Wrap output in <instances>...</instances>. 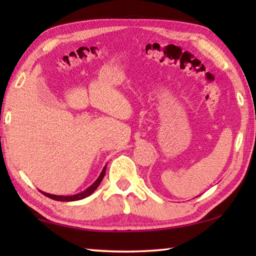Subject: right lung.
Segmentation results:
<instances>
[{"label":"right lung","instance_id":"add662e5","mask_svg":"<svg viewBox=\"0 0 256 256\" xmlns=\"http://www.w3.org/2000/svg\"><path fill=\"white\" fill-rule=\"evenodd\" d=\"M105 172H106V166L104 167L102 172H100V175H99L98 178L96 180V182L92 185H90L88 188H86V190H84V192L81 193H78V194H74V196H54V194H50V193H45V192H42V194H44L45 196L52 198V200H55V201H63V202H70V201H78V200H82V198H84L86 196H89L90 194H92L94 192V190H96L99 184H100V182L102 180L104 176H105Z\"/></svg>","mask_w":256,"mask_h":256}]
</instances>
